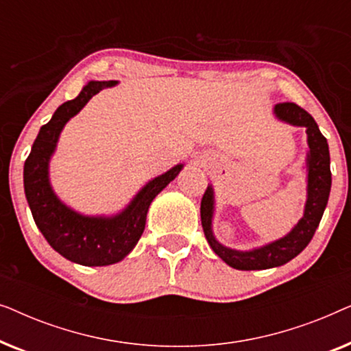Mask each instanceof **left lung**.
I'll use <instances>...</instances> for the list:
<instances>
[{"instance_id":"obj_1","label":"left lung","mask_w":351,"mask_h":351,"mask_svg":"<svg viewBox=\"0 0 351 351\" xmlns=\"http://www.w3.org/2000/svg\"><path fill=\"white\" fill-rule=\"evenodd\" d=\"M273 114L282 123L306 129L308 152H306L305 158L306 201L304 215L292 227L289 233L280 239H275V241L263 244L261 247L249 249V251L227 247L214 237L213 219L215 210V195L213 185H208L203 199H201V225H203L204 237L213 251L227 265L237 268V270H267V268L285 265L299 256L313 238L326 206H328L330 184H332L330 156L328 141L321 134L318 124L310 113H306L304 108L292 102L276 104L273 107Z\"/></svg>"}]
</instances>
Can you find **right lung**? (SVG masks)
Wrapping results in <instances>:
<instances>
[{
    "label": "right lung",
    "mask_w": 351,
    "mask_h": 351,
    "mask_svg": "<svg viewBox=\"0 0 351 351\" xmlns=\"http://www.w3.org/2000/svg\"><path fill=\"white\" fill-rule=\"evenodd\" d=\"M118 81H89L78 97L62 104L33 142L23 166V189L33 220L51 247L66 261L84 267H104L123 261L136 247L145 230L147 213L156 195L166 189L184 165L148 180L126 208L113 215H86L66 206L56 195L49 179V162L62 129L86 104Z\"/></svg>",
    "instance_id": "obj_1"
}]
</instances>
